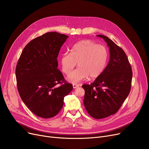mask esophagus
Returning <instances> with one entry per match:
<instances>
[{"mask_svg":"<svg viewBox=\"0 0 149 149\" xmlns=\"http://www.w3.org/2000/svg\"><path fill=\"white\" fill-rule=\"evenodd\" d=\"M79 85H78V84H75V83H74L73 84V88H77V87H79Z\"/></svg>","mask_w":149,"mask_h":149,"instance_id":"obj_1","label":"esophagus"}]
</instances>
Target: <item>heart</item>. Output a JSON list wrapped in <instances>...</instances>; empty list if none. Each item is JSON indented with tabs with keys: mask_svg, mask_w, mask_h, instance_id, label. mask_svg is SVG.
Here are the masks:
<instances>
[{
	"mask_svg": "<svg viewBox=\"0 0 149 149\" xmlns=\"http://www.w3.org/2000/svg\"><path fill=\"white\" fill-rule=\"evenodd\" d=\"M107 48L89 40H81L75 43L70 49V54L62 55L60 63L63 72L69 74L76 66L79 68L71 72L68 80L77 83L87 79L99 77L104 71L108 60Z\"/></svg>",
	"mask_w": 149,
	"mask_h": 149,
	"instance_id": "heart-1",
	"label": "heart"
}]
</instances>
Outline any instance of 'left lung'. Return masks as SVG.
Masks as SVG:
<instances>
[{"label": "left lung", "mask_w": 149, "mask_h": 149, "mask_svg": "<svg viewBox=\"0 0 149 149\" xmlns=\"http://www.w3.org/2000/svg\"><path fill=\"white\" fill-rule=\"evenodd\" d=\"M109 47L110 59L103 73L91 85H83V103L88 114L100 119L114 114L130 92L132 67L128 58L118 45L106 36L98 35Z\"/></svg>", "instance_id": "1"}]
</instances>
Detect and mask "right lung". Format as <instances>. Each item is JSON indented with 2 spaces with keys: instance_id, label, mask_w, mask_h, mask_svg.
<instances>
[{
  "instance_id": "1",
  "label": "right lung",
  "mask_w": 149,
  "mask_h": 149,
  "mask_svg": "<svg viewBox=\"0 0 149 149\" xmlns=\"http://www.w3.org/2000/svg\"><path fill=\"white\" fill-rule=\"evenodd\" d=\"M68 38L57 32L38 36L25 46L17 61L19 94L30 110L40 118L55 116L63 108L64 97L73 89L57 68L58 55Z\"/></svg>"
}]
</instances>
